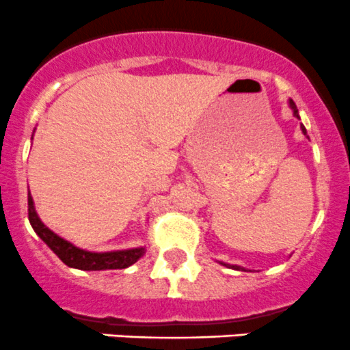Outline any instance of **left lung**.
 <instances>
[{"instance_id": "left-lung-1", "label": "left lung", "mask_w": 350, "mask_h": 350, "mask_svg": "<svg viewBox=\"0 0 350 350\" xmlns=\"http://www.w3.org/2000/svg\"><path fill=\"white\" fill-rule=\"evenodd\" d=\"M289 105H291V109L294 110V116H296V117H299V116H297V109H296V103H294V102H293V100H289ZM301 131H303V133H304V134H306V129H304V126H301ZM223 265H228V264H223ZM230 267H231V269H237V271H245V269H243V267H238V265H230Z\"/></svg>"}]
</instances>
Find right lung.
Returning <instances> with one entry per match:
<instances>
[{"label":"right lung","mask_w":350,"mask_h":350,"mask_svg":"<svg viewBox=\"0 0 350 350\" xmlns=\"http://www.w3.org/2000/svg\"><path fill=\"white\" fill-rule=\"evenodd\" d=\"M29 221L32 224L33 231L42 238L44 243L64 262L68 267L81 269V271H109V269H126L129 265L136 264L146 250L143 247L131 248V250L119 252H105V254H95V252H86L75 247L72 243L66 241L64 238L57 237L54 231H51L42 221L39 219L33 207V199L29 192Z\"/></svg>","instance_id":"obj_1"}]
</instances>
